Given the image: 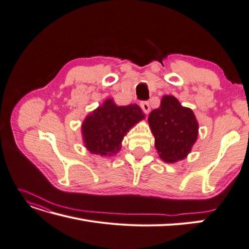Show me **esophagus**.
<instances>
[{"label": "esophagus", "instance_id": "esophagus-1", "mask_svg": "<svg viewBox=\"0 0 249 249\" xmlns=\"http://www.w3.org/2000/svg\"><path fill=\"white\" fill-rule=\"evenodd\" d=\"M140 106H141L143 111H144L146 114L149 113V111H150V105H149V103H148L147 101H142L141 103H140Z\"/></svg>", "mask_w": 249, "mask_h": 249}]
</instances>
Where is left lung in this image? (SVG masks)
Wrapping results in <instances>:
<instances>
[{"instance_id":"obj_1","label":"left lung","mask_w":249,"mask_h":249,"mask_svg":"<svg viewBox=\"0 0 249 249\" xmlns=\"http://www.w3.org/2000/svg\"><path fill=\"white\" fill-rule=\"evenodd\" d=\"M148 123L163 161L174 163L189 154L199 126L193 110L183 107L175 97H163L160 107L150 112Z\"/></svg>"}]
</instances>
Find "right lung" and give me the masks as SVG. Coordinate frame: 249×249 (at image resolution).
<instances>
[{"label": "right lung", "instance_id": "add662e5", "mask_svg": "<svg viewBox=\"0 0 249 249\" xmlns=\"http://www.w3.org/2000/svg\"><path fill=\"white\" fill-rule=\"evenodd\" d=\"M145 118L137 104L117 106L111 99L85 119L82 133L86 148L94 155L111 157L121 149L124 136L131 127Z\"/></svg>", "mask_w": 249, "mask_h": 249}]
</instances>
